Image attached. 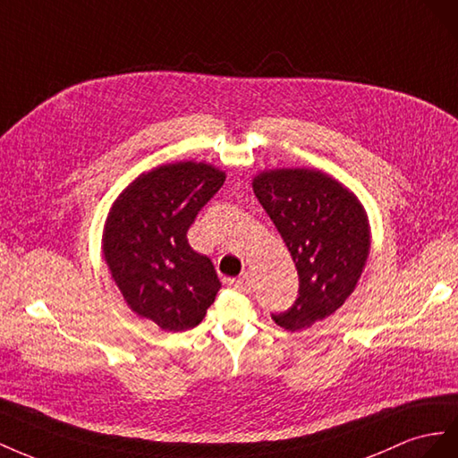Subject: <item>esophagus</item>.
Returning <instances> with one entry per match:
<instances>
[{"instance_id":"34e87169","label":"esophagus","mask_w":458,"mask_h":458,"mask_svg":"<svg viewBox=\"0 0 458 458\" xmlns=\"http://www.w3.org/2000/svg\"><path fill=\"white\" fill-rule=\"evenodd\" d=\"M228 284H230V287H233V290L247 292L251 287V278H250V274H243V276H240L236 280H230Z\"/></svg>"}]
</instances>
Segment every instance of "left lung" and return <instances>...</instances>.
<instances>
[{"label":"left lung","instance_id":"8db88e82","mask_svg":"<svg viewBox=\"0 0 458 458\" xmlns=\"http://www.w3.org/2000/svg\"><path fill=\"white\" fill-rule=\"evenodd\" d=\"M253 191L299 274L295 303L272 320L284 330H305L334 315L355 290L370 250L367 211L344 184L310 168L260 173Z\"/></svg>","mask_w":458,"mask_h":458}]
</instances>
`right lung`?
Here are the masks:
<instances>
[{
  "mask_svg": "<svg viewBox=\"0 0 458 458\" xmlns=\"http://www.w3.org/2000/svg\"><path fill=\"white\" fill-rule=\"evenodd\" d=\"M225 180L207 163L163 165L138 176L109 211L103 255L111 276L128 307L165 332L195 328L220 290L188 230Z\"/></svg>",
  "mask_w": 458,
  "mask_h": 458,
  "instance_id": "add662e5",
  "label": "right lung"
}]
</instances>
